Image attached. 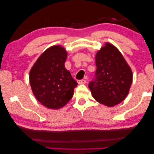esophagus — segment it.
Masks as SVG:
<instances>
[{"label": "esophagus", "mask_w": 154, "mask_h": 154, "mask_svg": "<svg viewBox=\"0 0 154 154\" xmlns=\"http://www.w3.org/2000/svg\"><path fill=\"white\" fill-rule=\"evenodd\" d=\"M78 83H79V84H85L86 83V80H85V79L79 80V81H78Z\"/></svg>", "instance_id": "34e87169"}]
</instances>
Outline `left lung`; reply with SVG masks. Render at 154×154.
<instances>
[{
    "instance_id": "obj_1",
    "label": "left lung",
    "mask_w": 154,
    "mask_h": 154,
    "mask_svg": "<svg viewBox=\"0 0 154 154\" xmlns=\"http://www.w3.org/2000/svg\"><path fill=\"white\" fill-rule=\"evenodd\" d=\"M97 69L88 87L92 97L101 104L113 106L128 95L132 81V73L121 52L106 43L97 53Z\"/></svg>"
}]
</instances>
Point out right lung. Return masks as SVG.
<instances>
[{
    "instance_id": "obj_1",
    "label": "right lung",
    "mask_w": 154,
    "mask_h": 154,
    "mask_svg": "<svg viewBox=\"0 0 154 154\" xmlns=\"http://www.w3.org/2000/svg\"><path fill=\"white\" fill-rule=\"evenodd\" d=\"M67 53L60 45L52 46L40 56L29 73L33 93L49 109L64 106L73 95L77 82L65 69Z\"/></svg>"
}]
</instances>
